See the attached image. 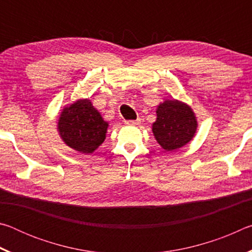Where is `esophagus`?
<instances>
[{
  "label": "esophagus",
  "instance_id": "1",
  "mask_svg": "<svg viewBox=\"0 0 252 252\" xmlns=\"http://www.w3.org/2000/svg\"><path fill=\"white\" fill-rule=\"evenodd\" d=\"M140 123H141V120H140V119H136V120L126 121V125H127V126H139Z\"/></svg>",
  "mask_w": 252,
  "mask_h": 252
}]
</instances>
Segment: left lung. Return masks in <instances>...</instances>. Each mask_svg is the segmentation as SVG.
<instances>
[{
  "label": "left lung",
  "mask_w": 252,
  "mask_h": 252,
  "mask_svg": "<svg viewBox=\"0 0 252 252\" xmlns=\"http://www.w3.org/2000/svg\"><path fill=\"white\" fill-rule=\"evenodd\" d=\"M156 113L152 133L165 151L180 149L194 138L198 120L189 104L176 99H167L157 106Z\"/></svg>",
  "instance_id": "1"
}]
</instances>
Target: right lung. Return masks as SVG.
Listing matches in <instances>:
<instances>
[{
    "mask_svg": "<svg viewBox=\"0 0 252 252\" xmlns=\"http://www.w3.org/2000/svg\"><path fill=\"white\" fill-rule=\"evenodd\" d=\"M108 127L109 123L89 99L65 105L57 125L62 141L82 155H91L104 142Z\"/></svg>",
    "mask_w": 252,
    "mask_h": 252,
    "instance_id": "add662e5",
    "label": "right lung"
}]
</instances>
